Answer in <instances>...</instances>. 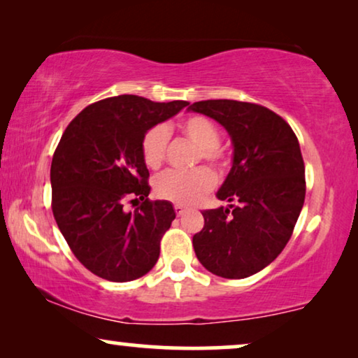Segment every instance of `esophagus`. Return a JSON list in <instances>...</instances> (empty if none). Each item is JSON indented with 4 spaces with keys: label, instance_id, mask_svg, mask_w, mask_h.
Segmentation results:
<instances>
[{
    "label": "esophagus",
    "instance_id": "1",
    "mask_svg": "<svg viewBox=\"0 0 358 358\" xmlns=\"http://www.w3.org/2000/svg\"><path fill=\"white\" fill-rule=\"evenodd\" d=\"M174 210H176V213H178L179 217H180V215H184V213H185V210H187V208H185L184 205H180V203H176V205H174Z\"/></svg>",
    "mask_w": 358,
    "mask_h": 358
}]
</instances>
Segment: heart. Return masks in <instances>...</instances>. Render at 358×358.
I'll use <instances>...</instances> for the list:
<instances>
[{"mask_svg": "<svg viewBox=\"0 0 358 358\" xmlns=\"http://www.w3.org/2000/svg\"><path fill=\"white\" fill-rule=\"evenodd\" d=\"M179 134L199 148L197 159H205L215 169L223 171L227 166V155L220 148V131L212 120L203 115H190L178 125ZM169 131L163 125L151 127L141 138V156L145 164L158 169L166 158ZM215 184V176L208 168H195L192 171H168L155 180V192L158 197L176 203H194L207 194Z\"/></svg>", "mask_w": 358, "mask_h": 358, "instance_id": "obj_1", "label": "heart"}]
</instances>
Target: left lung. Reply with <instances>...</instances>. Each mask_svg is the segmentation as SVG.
Masks as SVG:
<instances>
[{
	"mask_svg": "<svg viewBox=\"0 0 358 358\" xmlns=\"http://www.w3.org/2000/svg\"><path fill=\"white\" fill-rule=\"evenodd\" d=\"M187 110L217 120L233 143L231 169L217 192L229 205L202 213L195 256L218 277L254 275L283 251L300 217L306 192L300 143L280 115L251 102L200 101Z\"/></svg>",
	"mask_w": 358,
	"mask_h": 358,
	"instance_id": "obj_1",
	"label": "left lung"
}]
</instances>
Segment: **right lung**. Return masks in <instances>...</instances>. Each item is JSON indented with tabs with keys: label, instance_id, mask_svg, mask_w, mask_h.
<instances>
[{
	"label": "right lung",
	"instance_id": "add662e5",
	"mask_svg": "<svg viewBox=\"0 0 358 358\" xmlns=\"http://www.w3.org/2000/svg\"><path fill=\"white\" fill-rule=\"evenodd\" d=\"M185 106L107 97L83 109L62 135L50 168L53 217L78 261L97 277L130 282L158 261L176 212L168 200L148 199L141 138ZM130 198L144 200L135 213L123 207Z\"/></svg>",
	"mask_w": 358,
	"mask_h": 358
}]
</instances>
